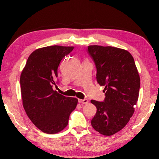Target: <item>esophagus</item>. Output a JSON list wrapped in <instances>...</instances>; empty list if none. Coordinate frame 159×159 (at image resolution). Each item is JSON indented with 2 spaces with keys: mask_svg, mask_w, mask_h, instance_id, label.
<instances>
[{
  "mask_svg": "<svg viewBox=\"0 0 159 159\" xmlns=\"http://www.w3.org/2000/svg\"><path fill=\"white\" fill-rule=\"evenodd\" d=\"M78 101H79L80 103H82V104H87L88 103V99H79L78 100Z\"/></svg>",
  "mask_w": 159,
  "mask_h": 159,
  "instance_id": "34e87169",
  "label": "esophagus"
}]
</instances>
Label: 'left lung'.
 <instances>
[{"label": "left lung", "mask_w": 159, "mask_h": 159, "mask_svg": "<svg viewBox=\"0 0 159 159\" xmlns=\"http://www.w3.org/2000/svg\"><path fill=\"white\" fill-rule=\"evenodd\" d=\"M88 48L96 66L98 83L105 87L106 93L103 102L91 101L97 108L91 125L100 134L111 136L122 129L134 114L140 75L129 51L96 45Z\"/></svg>", "instance_id": "1"}]
</instances>
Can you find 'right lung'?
<instances>
[{"label":"right lung","mask_w":159,"mask_h":159,"mask_svg":"<svg viewBox=\"0 0 159 159\" xmlns=\"http://www.w3.org/2000/svg\"><path fill=\"white\" fill-rule=\"evenodd\" d=\"M73 49V46L61 45L36 49L21 73L23 107L32 122L45 133L62 131L77 107V98L64 96L53 89L61 61Z\"/></svg>","instance_id":"obj_1"}]
</instances>
